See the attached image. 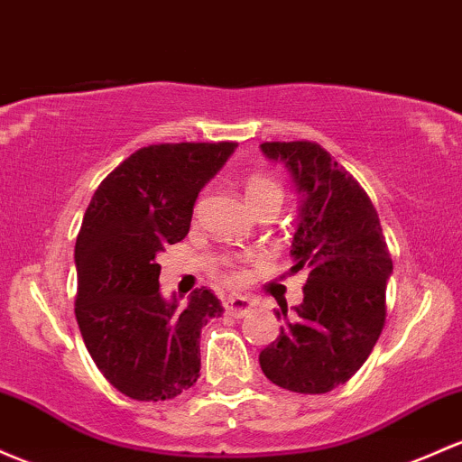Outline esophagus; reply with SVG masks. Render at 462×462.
<instances>
[{"instance_id": "esophagus-1", "label": "esophagus", "mask_w": 462, "mask_h": 462, "mask_svg": "<svg viewBox=\"0 0 462 462\" xmlns=\"http://www.w3.org/2000/svg\"><path fill=\"white\" fill-rule=\"evenodd\" d=\"M226 311H227V316H232V318H243V316H250V313L254 311V307H252V302L245 300V298L230 296L226 300Z\"/></svg>"}]
</instances>
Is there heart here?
I'll return each mask as SVG.
<instances>
[{
    "label": "heart",
    "instance_id": "heart-1",
    "mask_svg": "<svg viewBox=\"0 0 462 462\" xmlns=\"http://www.w3.org/2000/svg\"><path fill=\"white\" fill-rule=\"evenodd\" d=\"M243 192H245L247 204L252 206V210H258L263 206H281L282 201V186L267 173H250L243 181ZM230 270L227 276L230 281H239V272H236V263H230Z\"/></svg>",
    "mask_w": 462,
    "mask_h": 462
}]
</instances>
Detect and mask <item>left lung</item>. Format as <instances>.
<instances>
[{"label":"left lung","mask_w":462,"mask_h":462,"mask_svg":"<svg viewBox=\"0 0 462 462\" xmlns=\"http://www.w3.org/2000/svg\"><path fill=\"white\" fill-rule=\"evenodd\" d=\"M302 192L291 272L307 270L305 300L261 351V368L276 386L322 394L362 368L386 324V281L393 272L382 223L359 181L318 142H263Z\"/></svg>","instance_id":"left-lung-1"}]
</instances>
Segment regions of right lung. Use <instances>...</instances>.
Returning <instances> with one entry per match:
<instances>
[{
    "mask_svg": "<svg viewBox=\"0 0 462 462\" xmlns=\"http://www.w3.org/2000/svg\"><path fill=\"white\" fill-rule=\"evenodd\" d=\"M235 146H142L100 181L85 210L74 250L76 322L103 377L135 402L175 399L199 377L201 327L223 307L208 287L184 307L166 302L157 256L189 235L197 195Z\"/></svg>",
    "mask_w": 462,
    "mask_h": 462,
    "instance_id": "1",
    "label": "right lung"
}]
</instances>
